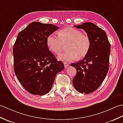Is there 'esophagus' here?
<instances>
[{
    "label": "esophagus",
    "instance_id": "esophagus-1",
    "mask_svg": "<svg viewBox=\"0 0 123 123\" xmlns=\"http://www.w3.org/2000/svg\"><path fill=\"white\" fill-rule=\"evenodd\" d=\"M64 65L65 68H67L69 66V64H68V62H64Z\"/></svg>",
    "mask_w": 123,
    "mask_h": 123
}]
</instances>
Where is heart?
Returning a JSON list of instances; mask_svg holds the SVG:
<instances>
[{
  "mask_svg": "<svg viewBox=\"0 0 123 123\" xmlns=\"http://www.w3.org/2000/svg\"><path fill=\"white\" fill-rule=\"evenodd\" d=\"M47 44L49 49L56 55H59L66 45L67 51L59 55L58 59L61 61H72L75 58L81 60L87 55L90 49L91 41L86 34L68 27L59 31L58 36L53 34L49 36Z\"/></svg>",
  "mask_w": 123,
  "mask_h": 123,
  "instance_id": "heart-1",
  "label": "heart"
}]
</instances>
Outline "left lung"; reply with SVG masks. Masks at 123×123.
<instances>
[{
	"mask_svg": "<svg viewBox=\"0 0 123 123\" xmlns=\"http://www.w3.org/2000/svg\"><path fill=\"white\" fill-rule=\"evenodd\" d=\"M74 26L83 29L91 41L90 49L84 58L70 65L76 70L72 81L74 87L80 93L88 94L98 89L107 75L111 45L106 32L93 23Z\"/></svg>",
	"mask_w": 123,
	"mask_h": 123,
	"instance_id": "8db88e82",
	"label": "left lung"
}]
</instances>
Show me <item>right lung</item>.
<instances>
[{
	"label": "right lung",
	"mask_w": 123,
	"mask_h": 123,
	"mask_svg": "<svg viewBox=\"0 0 123 123\" xmlns=\"http://www.w3.org/2000/svg\"><path fill=\"white\" fill-rule=\"evenodd\" d=\"M58 29L52 24L32 22L17 36L13 48L14 71L22 86L33 95L49 92L57 73L64 68L47 44V37Z\"/></svg>",
	"instance_id": "add662e5"
}]
</instances>
